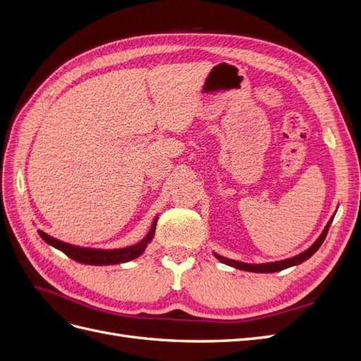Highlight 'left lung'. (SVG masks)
Segmentation results:
<instances>
[{
    "label": "left lung",
    "mask_w": 361,
    "mask_h": 361,
    "mask_svg": "<svg viewBox=\"0 0 361 361\" xmlns=\"http://www.w3.org/2000/svg\"><path fill=\"white\" fill-rule=\"evenodd\" d=\"M333 221V218L330 220V223L326 224V227L324 228L322 235L319 236L318 241H316L309 250H305L304 253L295 256L292 259H286V260H281V262H272V264H264V265H248V264H243V262H236V260H231V259H226V257H221V256H216L218 260H221L223 264L226 265H231L233 268H238V269H244V271H251V272H277V271H281L285 268H289V267H293V265H298L301 264V262L307 260L310 256H313L316 253V250H318L322 243L325 241V236L326 233H329V228H330V224Z\"/></svg>",
    "instance_id": "obj_1"
}]
</instances>
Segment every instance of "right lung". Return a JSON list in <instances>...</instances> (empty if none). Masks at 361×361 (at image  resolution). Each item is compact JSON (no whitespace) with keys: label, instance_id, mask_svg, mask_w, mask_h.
I'll return each mask as SVG.
<instances>
[{"label":"right lung","instance_id":"add662e5","mask_svg":"<svg viewBox=\"0 0 361 361\" xmlns=\"http://www.w3.org/2000/svg\"><path fill=\"white\" fill-rule=\"evenodd\" d=\"M155 228H157V220L154 221L150 227V232L146 235L143 241L130 245L126 248H120V250H93V248H81V247H75L66 243H61L59 239H54L49 235L43 233L42 231H37L40 238L43 241L48 243L49 245L56 247L61 250L64 255L69 256L71 259L80 262V264H87V265H113V264H122V262L133 260L138 257L141 253H143L147 244L152 241V238L155 235Z\"/></svg>","mask_w":361,"mask_h":361}]
</instances>
